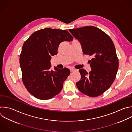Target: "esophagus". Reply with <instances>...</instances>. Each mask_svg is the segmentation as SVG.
I'll use <instances>...</instances> for the list:
<instances>
[{
	"mask_svg": "<svg viewBox=\"0 0 132 132\" xmlns=\"http://www.w3.org/2000/svg\"><path fill=\"white\" fill-rule=\"evenodd\" d=\"M76 70V69H74V68H70V72H73V71H75Z\"/></svg>",
	"mask_w": 132,
	"mask_h": 132,
	"instance_id": "obj_1",
	"label": "esophagus"
}]
</instances>
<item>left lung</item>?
<instances>
[{
    "instance_id": "1",
    "label": "left lung",
    "mask_w": 132,
    "mask_h": 132,
    "mask_svg": "<svg viewBox=\"0 0 132 132\" xmlns=\"http://www.w3.org/2000/svg\"><path fill=\"white\" fill-rule=\"evenodd\" d=\"M81 43L83 53L92 56L90 61L91 71H79L81 79L76 83L79 90L90 97H97L107 91L116 77L119 60L110 37L101 29L85 26L69 29Z\"/></svg>"
}]
</instances>
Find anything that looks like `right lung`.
<instances>
[{
	"label": "right lung",
	"instance_id": "obj_1",
	"mask_svg": "<svg viewBox=\"0 0 132 132\" xmlns=\"http://www.w3.org/2000/svg\"><path fill=\"white\" fill-rule=\"evenodd\" d=\"M66 30L46 28L34 32L26 40L20 55L22 79L27 90L34 97L47 100L57 95L70 74L67 68L50 69L51 56L57 54L60 44L72 40Z\"/></svg>",
	"mask_w": 132,
	"mask_h": 132
}]
</instances>
